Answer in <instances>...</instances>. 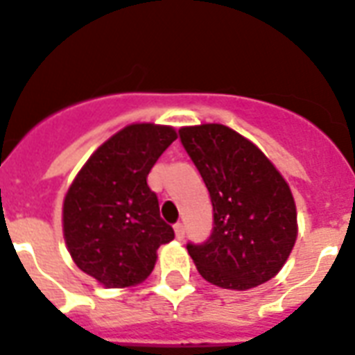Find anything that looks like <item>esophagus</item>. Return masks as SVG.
<instances>
[{
    "label": "esophagus",
    "mask_w": 355,
    "mask_h": 355,
    "mask_svg": "<svg viewBox=\"0 0 355 355\" xmlns=\"http://www.w3.org/2000/svg\"><path fill=\"white\" fill-rule=\"evenodd\" d=\"M175 235H177L178 241H182V239L186 237V227H184L182 223L175 224Z\"/></svg>",
    "instance_id": "esophagus-1"
}]
</instances>
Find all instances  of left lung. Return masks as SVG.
<instances>
[{"label":"left lung","instance_id":"8db88e82","mask_svg":"<svg viewBox=\"0 0 355 355\" xmlns=\"http://www.w3.org/2000/svg\"><path fill=\"white\" fill-rule=\"evenodd\" d=\"M178 137L213 206L211 235L186 246L198 273L230 290L275 277L297 237L295 202L281 173L257 146L220 123L182 128Z\"/></svg>","mask_w":355,"mask_h":355}]
</instances>
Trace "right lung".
<instances>
[{"label":"right lung","instance_id":"1","mask_svg":"<svg viewBox=\"0 0 355 355\" xmlns=\"http://www.w3.org/2000/svg\"><path fill=\"white\" fill-rule=\"evenodd\" d=\"M177 140L171 128L132 123L96 149L69 187L63 233L76 266L107 288L144 281L175 239L148 175Z\"/></svg>","mask_w":355,"mask_h":355}]
</instances>
